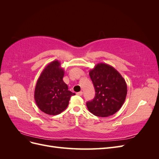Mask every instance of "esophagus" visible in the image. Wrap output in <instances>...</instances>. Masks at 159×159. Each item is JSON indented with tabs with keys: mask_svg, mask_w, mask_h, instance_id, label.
<instances>
[{
	"mask_svg": "<svg viewBox=\"0 0 159 159\" xmlns=\"http://www.w3.org/2000/svg\"><path fill=\"white\" fill-rule=\"evenodd\" d=\"M77 95H80V96H81V95H83V92H82V91H80V92H78V93H77Z\"/></svg>",
	"mask_w": 159,
	"mask_h": 159,
	"instance_id": "1",
	"label": "esophagus"
}]
</instances>
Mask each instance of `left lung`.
Returning a JSON list of instances; mask_svg holds the SVG:
<instances>
[{"label":"left lung","instance_id":"obj_1","mask_svg":"<svg viewBox=\"0 0 159 159\" xmlns=\"http://www.w3.org/2000/svg\"><path fill=\"white\" fill-rule=\"evenodd\" d=\"M95 91L94 99L86 105L98 117H108L121 109L126 99L125 80L111 66L99 63L89 72Z\"/></svg>","mask_w":159,"mask_h":159}]
</instances>
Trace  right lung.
I'll use <instances>...</instances> for the list:
<instances>
[{
    "label": "right lung",
    "instance_id": "right-lung-1",
    "mask_svg": "<svg viewBox=\"0 0 159 159\" xmlns=\"http://www.w3.org/2000/svg\"><path fill=\"white\" fill-rule=\"evenodd\" d=\"M64 70L58 60L48 64L38 79L34 99L38 107L48 115H56L67 108L75 93L68 90L63 81Z\"/></svg>",
    "mask_w": 159,
    "mask_h": 159
}]
</instances>
